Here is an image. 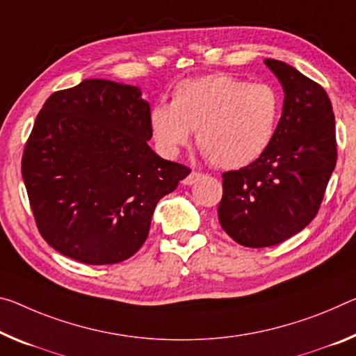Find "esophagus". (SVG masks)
<instances>
[{"label":"esophagus","mask_w":356,"mask_h":356,"mask_svg":"<svg viewBox=\"0 0 356 356\" xmlns=\"http://www.w3.org/2000/svg\"><path fill=\"white\" fill-rule=\"evenodd\" d=\"M202 177V174L201 172H198V171H193V172H190L187 177L184 179V185H191V184H195V182H198V180Z\"/></svg>","instance_id":"esophagus-1"}]
</instances>
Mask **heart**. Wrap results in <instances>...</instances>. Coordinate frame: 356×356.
<instances>
[{"mask_svg":"<svg viewBox=\"0 0 356 356\" xmlns=\"http://www.w3.org/2000/svg\"><path fill=\"white\" fill-rule=\"evenodd\" d=\"M279 97L266 83H247L223 72L187 79L171 104L150 111V129L163 154L174 156L191 131L213 165L238 169L263 155L275 133Z\"/></svg>","mask_w":356,"mask_h":356,"instance_id":"obj_1","label":"heart"}]
</instances>
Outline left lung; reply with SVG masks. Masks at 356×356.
Segmentation results:
<instances>
[{
	"mask_svg": "<svg viewBox=\"0 0 356 356\" xmlns=\"http://www.w3.org/2000/svg\"><path fill=\"white\" fill-rule=\"evenodd\" d=\"M284 88L282 117L263 155L223 172L218 220L245 247L277 245L317 216L336 166V127L328 95L279 60H264Z\"/></svg>",
	"mask_w": 356,
	"mask_h": 356,
	"instance_id": "8db88e82",
	"label": "left lung"
}]
</instances>
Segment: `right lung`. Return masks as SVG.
<instances>
[{"label": "right lung", "mask_w": 356, "mask_h": 356, "mask_svg": "<svg viewBox=\"0 0 356 356\" xmlns=\"http://www.w3.org/2000/svg\"><path fill=\"white\" fill-rule=\"evenodd\" d=\"M140 88L86 79L50 95L26 140L22 176L39 233L61 255L114 264L147 239L156 202L190 169L150 149Z\"/></svg>", "instance_id": "add662e5"}]
</instances>
